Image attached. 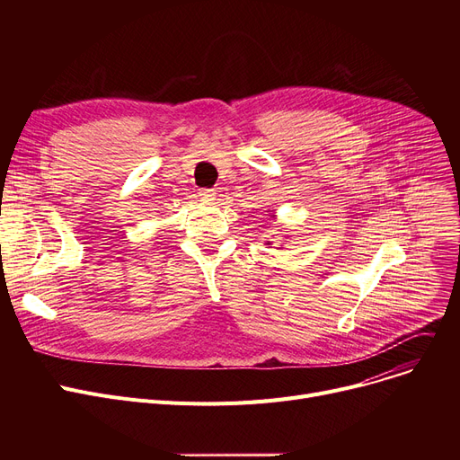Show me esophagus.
Instances as JSON below:
<instances>
[{"mask_svg":"<svg viewBox=\"0 0 460 460\" xmlns=\"http://www.w3.org/2000/svg\"><path fill=\"white\" fill-rule=\"evenodd\" d=\"M214 198H216L214 190H208V188H205V190H199V199H201V201L208 203V201H212Z\"/></svg>","mask_w":460,"mask_h":460,"instance_id":"1","label":"esophagus"}]
</instances>
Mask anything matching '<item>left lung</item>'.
I'll use <instances>...</instances> for the list:
<instances>
[{
  "label": "left lung",
  "mask_w": 460,
  "mask_h": 460,
  "mask_svg": "<svg viewBox=\"0 0 460 460\" xmlns=\"http://www.w3.org/2000/svg\"><path fill=\"white\" fill-rule=\"evenodd\" d=\"M269 212H270V210H269ZM272 214H274V212H272ZM269 244H270V243H269Z\"/></svg>",
  "instance_id": "1"
}]
</instances>
